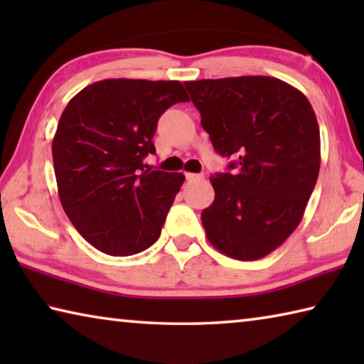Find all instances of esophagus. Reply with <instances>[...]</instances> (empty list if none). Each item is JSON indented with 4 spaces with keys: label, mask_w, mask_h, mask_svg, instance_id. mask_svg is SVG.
<instances>
[{
    "label": "esophagus",
    "mask_w": 364,
    "mask_h": 364,
    "mask_svg": "<svg viewBox=\"0 0 364 364\" xmlns=\"http://www.w3.org/2000/svg\"><path fill=\"white\" fill-rule=\"evenodd\" d=\"M186 180H188V181L204 180V175H200V173H186Z\"/></svg>",
    "instance_id": "34e87169"
}]
</instances>
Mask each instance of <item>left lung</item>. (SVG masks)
Instances as JSON below:
<instances>
[{"label": "left lung", "mask_w": 364, "mask_h": 364, "mask_svg": "<svg viewBox=\"0 0 364 364\" xmlns=\"http://www.w3.org/2000/svg\"><path fill=\"white\" fill-rule=\"evenodd\" d=\"M220 156L202 225L215 249L236 260L267 257L295 231L315 188L321 144L315 110L282 80L250 75L184 83Z\"/></svg>", "instance_id": "obj_1"}]
</instances>
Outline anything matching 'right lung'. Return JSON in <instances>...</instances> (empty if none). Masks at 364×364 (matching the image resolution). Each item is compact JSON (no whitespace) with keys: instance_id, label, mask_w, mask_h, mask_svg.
Here are the masks:
<instances>
[{"instance_id":"obj_1","label":"right lung","mask_w":364,"mask_h":364,"mask_svg":"<svg viewBox=\"0 0 364 364\" xmlns=\"http://www.w3.org/2000/svg\"><path fill=\"white\" fill-rule=\"evenodd\" d=\"M189 97L175 80L112 78L88 85L60 115L53 139L59 199L75 230L114 257L157 241L183 173L151 170L152 136L165 110Z\"/></svg>"}]
</instances>
